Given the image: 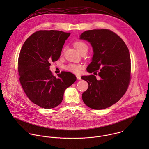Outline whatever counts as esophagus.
Returning a JSON list of instances; mask_svg holds the SVG:
<instances>
[{
    "mask_svg": "<svg viewBox=\"0 0 149 149\" xmlns=\"http://www.w3.org/2000/svg\"><path fill=\"white\" fill-rule=\"evenodd\" d=\"M76 78L77 80H81V77L79 75H76Z\"/></svg>",
    "mask_w": 149,
    "mask_h": 149,
    "instance_id": "esophagus-1",
    "label": "esophagus"
}]
</instances>
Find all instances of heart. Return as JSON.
I'll list each match as a JSON object with an SVG mask.
<instances>
[{"mask_svg":"<svg viewBox=\"0 0 149 149\" xmlns=\"http://www.w3.org/2000/svg\"><path fill=\"white\" fill-rule=\"evenodd\" d=\"M74 46L77 49V50L81 53L82 52L88 50V46L85 42L83 41H77L74 43ZM82 65L80 64H69L65 66V70L73 73L76 74H79L80 73L81 69H82Z\"/></svg>","mask_w":149,"mask_h":149,"instance_id":"heart-1","label":"heart"}]
</instances>
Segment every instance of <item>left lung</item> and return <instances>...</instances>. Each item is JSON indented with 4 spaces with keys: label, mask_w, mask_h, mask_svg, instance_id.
<instances>
[{
    "label": "left lung",
    "mask_w": 149,
    "mask_h": 149,
    "mask_svg": "<svg viewBox=\"0 0 149 149\" xmlns=\"http://www.w3.org/2000/svg\"><path fill=\"white\" fill-rule=\"evenodd\" d=\"M80 40L90 43L93 52L92 62L86 70L95 76H83L88 83L82 99L88 107L103 109L118 102L127 89L130 81L131 60L129 50L123 40L108 29L83 32Z\"/></svg>",
    "instance_id": "8db88e82"
}]
</instances>
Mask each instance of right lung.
Instances as JSON below:
<instances>
[{"mask_svg": "<svg viewBox=\"0 0 149 149\" xmlns=\"http://www.w3.org/2000/svg\"><path fill=\"white\" fill-rule=\"evenodd\" d=\"M70 34L58 30H40L22 46L18 58L19 81L29 99L41 108L58 106L65 89L76 81L70 72H62L56 78L49 70L50 63L60 58Z\"/></svg>", "mask_w": 149, "mask_h": 149, "instance_id": "1", "label": "right lung"}]
</instances>
